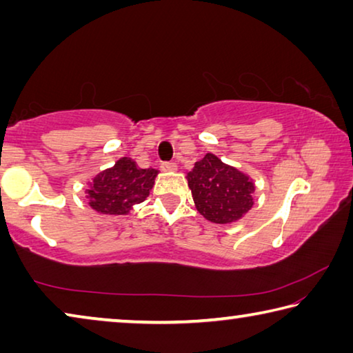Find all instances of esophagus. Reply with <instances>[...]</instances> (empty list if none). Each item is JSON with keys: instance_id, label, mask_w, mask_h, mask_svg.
<instances>
[{"instance_id": "esophagus-1", "label": "esophagus", "mask_w": 353, "mask_h": 353, "mask_svg": "<svg viewBox=\"0 0 353 353\" xmlns=\"http://www.w3.org/2000/svg\"><path fill=\"white\" fill-rule=\"evenodd\" d=\"M160 168H162L163 172H174L177 171V165L174 162H166V163H162Z\"/></svg>"}]
</instances>
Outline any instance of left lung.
Instances as JSON below:
<instances>
[{"label":"left lung","mask_w":353,"mask_h":353,"mask_svg":"<svg viewBox=\"0 0 353 353\" xmlns=\"http://www.w3.org/2000/svg\"><path fill=\"white\" fill-rule=\"evenodd\" d=\"M187 181L196 210L210 223H236L254 205L252 179L212 152L194 163Z\"/></svg>","instance_id":"obj_1"}]
</instances>
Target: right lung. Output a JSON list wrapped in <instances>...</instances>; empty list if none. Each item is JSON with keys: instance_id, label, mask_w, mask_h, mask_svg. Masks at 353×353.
Wrapping results in <instances>:
<instances>
[{"instance_id": "add662e5", "label": "right lung", "mask_w": 353, "mask_h": 353, "mask_svg": "<svg viewBox=\"0 0 353 353\" xmlns=\"http://www.w3.org/2000/svg\"><path fill=\"white\" fill-rule=\"evenodd\" d=\"M159 171L143 170L130 157L118 159L87 183V201L101 214H129L152 190Z\"/></svg>"}]
</instances>
